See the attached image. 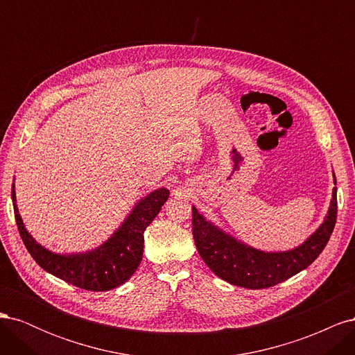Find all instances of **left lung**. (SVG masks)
Instances as JSON below:
<instances>
[{
	"label": "left lung",
	"instance_id": "left-lung-1",
	"mask_svg": "<svg viewBox=\"0 0 355 355\" xmlns=\"http://www.w3.org/2000/svg\"><path fill=\"white\" fill-rule=\"evenodd\" d=\"M331 197L324 223L302 245L283 253H265L241 244L213 227L192 207V235L197 250L210 270L225 282L245 288L272 287L305 270L323 252L336 223V188Z\"/></svg>",
	"mask_w": 355,
	"mask_h": 355
}]
</instances>
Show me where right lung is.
Instances as JSON below:
<instances>
[{"label": "right lung", "instance_id": "add662e5", "mask_svg": "<svg viewBox=\"0 0 355 355\" xmlns=\"http://www.w3.org/2000/svg\"><path fill=\"white\" fill-rule=\"evenodd\" d=\"M168 189L161 188L137 202L124 223L99 249L81 254H56L41 247L25 230L16 206L15 185L12 200L15 218L22 241L42 270L75 287L105 292L125 283L142 261L144 232L168 198Z\"/></svg>", "mask_w": 355, "mask_h": 355}]
</instances>
